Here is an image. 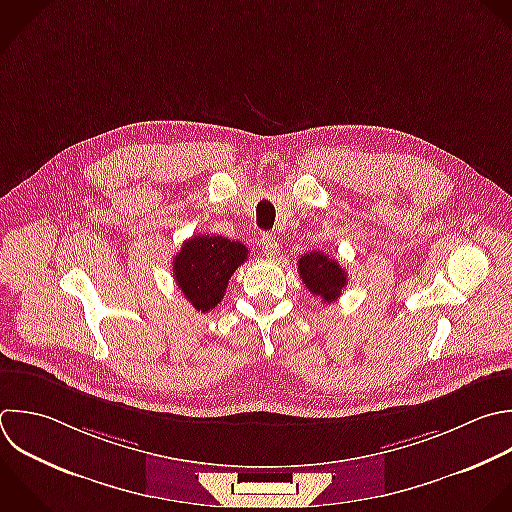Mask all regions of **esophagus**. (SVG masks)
Masks as SVG:
<instances>
[{"label":"esophagus","mask_w":512,"mask_h":512,"mask_svg":"<svg viewBox=\"0 0 512 512\" xmlns=\"http://www.w3.org/2000/svg\"><path fill=\"white\" fill-rule=\"evenodd\" d=\"M260 248L268 258H274L278 254V240L272 234H262L260 236Z\"/></svg>","instance_id":"esophagus-1"}]
</instances>
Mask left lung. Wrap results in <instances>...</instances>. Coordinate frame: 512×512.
Masks as SVG:
<instances>
[{
	"label": "left lung",
	"mask_w": 512,
	"mask_h": 512,
	"mask_svg": "<svg viewBox=\"0 0 512 512\" xmlns=\"http://www.w3.org/2000/svg\"><path fill=\"white\" fill-rule=\"evenodd\" d=\"M298 272L310 294L320 296L326 304L334 302L348 284L344 268L324 252L304 254L298 260Z\"/></svg>",
	"instance_id": "8db88e82"
}]
</instances>
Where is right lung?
I'll list each match as a JSON object with an SVG mask.
<instances>
[{
	"label": "right lung",
	"mask_w": 512,
	"mask_h": 512,
	"mask_svg": "<svg viewBox=\"0 0 512 512\" xmlns=\"http://www.w3.org/2000/svg\"><path fill=\"white\" fill-rule=\"evenodd\" d=\"M246 258L248 248L242 242L198 234L186 240L174 256V280L198 312H208L220 304L228 280Z\"/></svg>",
	"instance_id": "right-lung-1"
}]
</instances>
